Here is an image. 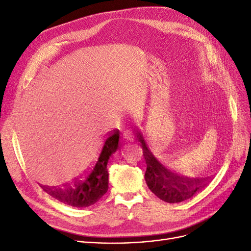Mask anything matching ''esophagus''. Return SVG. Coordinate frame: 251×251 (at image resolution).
I'll return each mask as SVG.
<instances>
[{"label":"esophagus","mask_w":251,"mask_h":251,"mask_svg":"<svg viewBox=\"0 0 251 251\" xmlns=\"http://www.w3.org/2000/svg\"><path fill=\"white\" fill-rule=\"evenodd\" d=\"M123 138L126 142H134V135H133V133L131 131H128V130L124 132Z\"/></svg>","instance_id":"esophagus-1"}]
</instances>
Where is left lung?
<instances>
[{"label": "left lung", "mask_w": 251, "mask_h": 251, "mask_svg": "<svg viewBox=\"0 0 251 251\" xmlns=\"http://www.w3.org/2000/svg\"><path fill=\"white\" fill-rule=\"evenodd\" d=\"M143 151L147 170L144 174L147 184L159 199L168 203H179L200 192L207 184L208 179L182 177L164 166L148 148L141 133L137 135Z\"/></svg>", "instance_id": "obj_1"}]
</instances>
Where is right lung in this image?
I'll return each instance as SVG.
<instances>
[{
  "instance_id": "1",
  "label": "right lung",
  "mask_w": 251,
  "mask_h": 251,
  "mask_svg": "<svg viewBox=\"0 0 251 251\" xmlns=\"http://www.w3.org/2000/svg\"><path fill=\"white\" fill-rule=\"evenodd\" d=\"M118 143L119 131L117 130L105 139L96 161L83 175L57 186L41 184L42 188L54 199L72 207H88L95 204L109 188L107 166L110 157L119 147Z\"/></svg>"
}]
</instances>
